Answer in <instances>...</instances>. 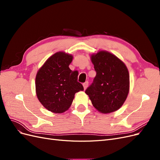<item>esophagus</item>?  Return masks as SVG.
<instances>
[{"label":"esophagus","instance_id":"34e87169","mask_svg":"<svg viewBox=\"0 0 160 160\" xmlns=\"http://www.w3.org/2000/svg\"><path fill=\"white\" fill-rule=\"evenodd\" d=\"M88 85H89L88 81H86V82H85V83L83 84V88H84V89H86L87 88H88Z\"/></svg>","mask_w":160,"mask_h":160}]
</instances>
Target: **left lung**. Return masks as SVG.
Segmentation results:
<instances>
[{"label": "left lung", "mask_w": 160, "mask_h": 160, "mask_svg": "<svg viewBox=\"0 0 160 160\" xmlns=\"http://www.w3.org/2000/svg\"><path fill=\"white\" fill-rule=\"evenodd\" d=\"M91 60L97 74L85 93L100 113L114 112L123 105L129 91L127 67L118 57L106 51L91 54Z\"/></svg>", "instance_id": "1"}]
</instances>
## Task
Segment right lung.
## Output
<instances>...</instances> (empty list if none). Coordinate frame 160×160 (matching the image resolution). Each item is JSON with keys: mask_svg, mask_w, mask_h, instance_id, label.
<instances>
[{"mask_svg": "<svg viewBox=\"0 0 160 160\" xmlns=\"http://www.w3.org/2000/svg\"><path fill=\"white\" fill-rule=\"evenodd\" d=\"M72 58V55L65 52H57L37 71V98L43 107L52 113H62L68 110L75 94L84 90L77 81L78 71H72L69 67Z\"/></svg>", "mask_w": 160, "mask_h": 160, "instance_id": "obj_1", "label": "right lung"}]
</instances>
